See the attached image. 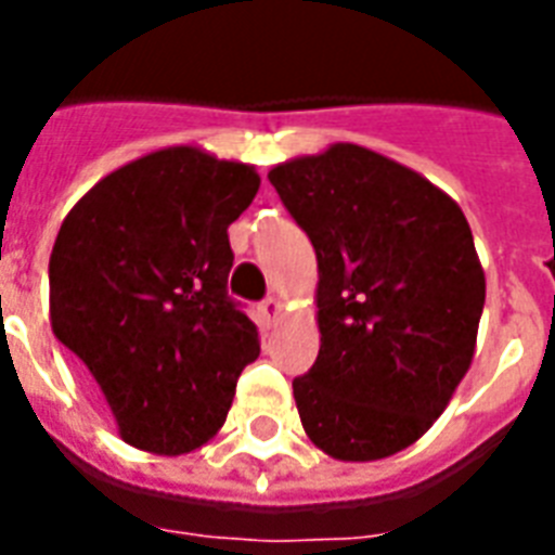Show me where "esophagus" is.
<instances>
[{"label": "esophagus", "instance_id": "1", "mask_svg": "<svg viewBox=\"0 0 555 555\" xmlns=\"http://www.w3.org/2000/svg\"><path fill=\"white\" fill-rule=\"evenodd\" d=\"M259 313H261V322H264V325H273L279 313H282V302H279V296H268V299H261Z\"/></svg>", "mask_w": 555, "mask_h": 555}]
</instances>
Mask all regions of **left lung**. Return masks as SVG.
Masks as SVG:
<instances>
[{
	"mask_svg": "<svg viewBox=\"0 0 555 555\" xmlns=\"http://www.w3.org/2000/svg\"><path fill=\"white\" fill-rule=\"evenodd\" d=\"M320 264V354L294 379L308 438L339 461L412 447L473 363L483 270L447 192L337 143L270 169Z\"/></svg>",
	"mask_w": 555,
	"mask_h": 555,
	"instance_id": "left-lung-1",
	"label": "left lung"
}]
</instances>
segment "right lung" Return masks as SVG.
<instances>
[{"instance_id":"obj_1","label":"right lung","mask_w":555,"mask_h":555,"mask_svg":"<svg viewBox=\"0 0 555 555\" xmlns=\"http://www.w3.org/2000/svg\"><path fill=\"white\" fill-rule=\"evenodd\" d=\"M259 176L192 146L152 152L91 186L48 261L51 328L98 379L126 443L184 455L233 403L259 328L227 294V227Z\"/></svg>"}]
</instances>
